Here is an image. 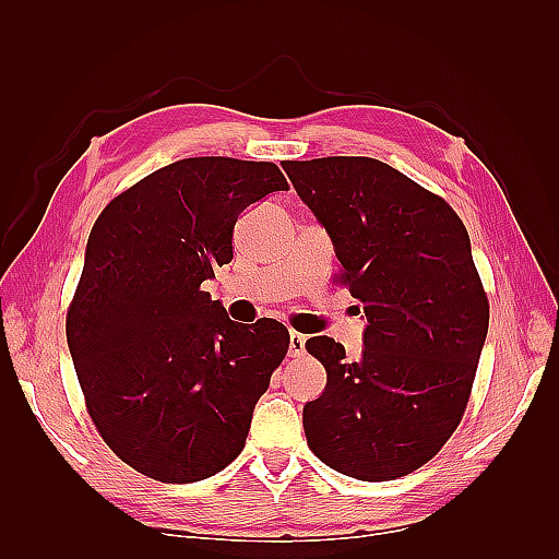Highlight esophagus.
Segmentation results:
<instances>
[{"label":"esophagus","instance_id":"34e87169","mask_svg":"<svg viewBox=\"0 0 559 559\" xmlns=\"http://www.w3.org/2000/svg\"><path fill=\"white\" fill-rule=\"evenodd\" d=\"M306 341H308V337L298 333V331L289 333V354H292V357H302V352H306Z\"/></svg>","mask_w":559,"mask_h":559}]
</instances>
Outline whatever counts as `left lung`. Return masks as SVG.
Segmentation results:
<instances>
[{
	"mask_svg": "<svg viewBox=\"0 0 559 559\" xmlns=\"http://www.w3.org/2000/svg\"><path fill=\"white\" fill-rule=\"evenodd\" d=\"M331 235L337 284L361 302L359 359L317 335L306 349L326 389L302 408L310 450L349 478L382 483L425 466L460 427L489 324L468 233L448 202L376 158L284 160Z\"/></svg>",
	"mask_w": 559,
	"mask_h": 559,
	"instance_id": "1",
	"label": "left lung"
}]
</instances>
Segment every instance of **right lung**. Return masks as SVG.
Instances as JSON below:
<instances>
[{
    "label": "right lung",
    "mask_w": 559,
    "mask_h": 559,
    "mask_svg": "<svg viewBox=\"0 0 559 559\" xmlns=\"http://www.w3.org/2000/svg\"><path fill=\"white\" fill-rule=\"evenodd\" d=\"M286 189L275 163L183 158L97 216L67 345L93 425L142 476L205 480L242 452L289 331L230 321L200 284L230 263L240 212Z\"/></svg>",
    "instance_id": "obj_1"
}]
</instances>
